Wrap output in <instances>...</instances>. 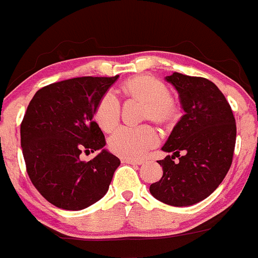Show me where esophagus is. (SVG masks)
Masks as SVG:
<instances>
[{"instance_id": "obj_1", "label": "esophagus", "mask_w": 258, "mask_h": 258, "mask_svg": "<svg viewBox=\"0 0 258 258\" xmlns=\"http://www.w3.org/2000/svg\"><path fill=\"white\" fill-rule=\"evenodd\" d=\"M121 163L132 164V165H142L143 160H137V159H121Z\"/></svg>"}]
</instances>
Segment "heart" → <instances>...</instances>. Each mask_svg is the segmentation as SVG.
I'll return each instance as SVG.
<instances>
[{"label": "heart", "instance_id": "heart-1", "mask_svg": "<svg viewBox=\"0 0 258 258\" xmlns=\"http://www.w3.org/2000/svg\"><path fill=\"white\" fill-rule=\"evenodd\" d=\"M121 93L130 99L143 103L142 118L160 125L171 123L177 115V105L168 94V88L155 77L138 76L124 82ZM94 119L104 132H113L120 119V104L111 93H105L98 102ZM159 135L150 125L120 128L109 139V148L116 155L126 159H140L158 144Z\"/></svg>", "mask_w": 258, "mask_h": 258}]
</instances>
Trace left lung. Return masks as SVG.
I'll return each instance as SVG.
<instances>
[{"label": "left lung", "instance_id": "left-lung-1", "mask_svg": "<svg viewBox=\"0 0 258 258\" xmlns=\"http://www.w3.org/2000/svg\"><path fill=\"white\" fill-rule=\"evenodd\" d=\"M165 81L179 93L184 115L161 148L172 154L158 161L163 176L149 190L156 200L181 208L203 201L225 179L235 150L236 121L225 95L209 79L175 72Z\"/></svg>", "mask_w": 258, "mask_h": 258}]
</instances>
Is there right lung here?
I'll use <instances>...</instances> for the list:
<instances>
[{"instance_id":"1","label":"right lung","mask_w":258,"mask_h":258,"mask_svg":"<svg viewBox=\"0 0 258 258\" xmlns=\"http://www.w3.org/2000/svg\"><path fill=\"white\" fill-rule=\"evenodd\" d=\"M115 77H78L43 87L21 124V147L32 184L57 208L79 211L107 194L120 160L104 149L93 120L100 98ZM101 153L83 162L82 152Z\"/></svg>"}]
</instances>
